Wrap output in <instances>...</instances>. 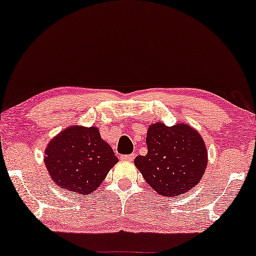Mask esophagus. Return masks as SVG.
Wrapping results in <instances>:
<instances>
[{
    "mask_svg": "<svg viewBox=\"0 0 256 256\" xmlns=\"http://www.w3.org/2000/svg\"><path fill=\"white\" fill-rule=\"evenodd\" d=\"M134 158H135V154L121 155V156H120L121 160H124V161H132V160H134Z\"/></svg>",
    "mask_w": 256,
    "mask_h": 256,
    "instance_id": "esophagus-1",
    "label": "esophagus"
}]
</instances>
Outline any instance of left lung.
Here are the masks:
<instances>
[{
  "instance_id": "left-lung-1",
  "label": "left lung",
  "mask_w": 256,
  "mask_h": 256,
  "mask_svg": "<svg viewBox=\"0 0 256 256\" xmlns=\"http://www.w3.org/2000/svg\"><path fill=\"white\" fill-rule=\"evenodd\" d=\"M148 152L134 164L146 182L164 196H180L198 184L207 167V149L200 134L188 124H152Z\"/></svg>"
}]
</instances>
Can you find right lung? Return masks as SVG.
Segmentation results:
<instances>
[{
  "instance_id": "right-lung-1",
  "label": "right lung",
  "mask_w": 256,
  "mask_h": 256,
  "mask_svg": "<svg viewBox=\"0 0 256 256\" xmlns=\"http://www.w3.org/2000/svg\"><path fill=\"white\" fill-rule=\"evenodd\" d=\"M118 158L96 127L72 126L49 142L44 164L58 187L88 195L98 187Z\"/></svg>"
}]
</instances>
